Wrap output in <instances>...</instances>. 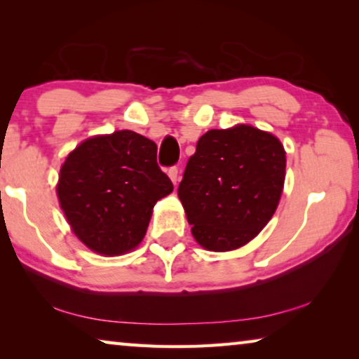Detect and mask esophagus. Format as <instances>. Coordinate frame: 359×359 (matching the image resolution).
Segmentation results:
<instances>
[{
	"label": "esophagus",
	"instance_id": "esophagus-1",
	"mask_svg": "<svg viewBox=\"0 0 359 359\" xmlns=\"http://www.w3.org/2000/svg\"><path fill=\"white\" fill-rule=\"evenodd\" d=\"M168 175H169V179L172 180V184L177 185V180H179V169H177V168H169V169H168Z\"/></svg>",
	"mask_w": 359,
	"mask_h": 359
}]
</instances>
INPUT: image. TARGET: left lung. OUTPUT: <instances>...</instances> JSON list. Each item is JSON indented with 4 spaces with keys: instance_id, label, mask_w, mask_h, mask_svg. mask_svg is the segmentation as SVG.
Returning a JSON list of instances; mask_svg holds the SVG:
<instances>
[{
    "instance_id": "1",
    "label": "left lung",
    "mask_w": 359,
    "mask_h": 359,
    "mask_svg": "<svg viewBox=\"0 0 359 359\" xmlns=\"http://www.w3.org/2000/svg\"><path fill=\"white\" fill-rule=\"evenodd\" d=\"M287 151L277 136L239 123L199 137L179 185L194 241L231 252L257 238L280 201Z\"/></svg>"
}]
</instances>
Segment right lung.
I'll use <instances>...</instances> for the list:
<instances>
[{
  "instance_id": "right-lung-1",
  "label": "right lung",
  "mask_w": 359,
  "mask_h": 359,
  "mask_svg": "<svg viewBox=\"0 0 359 359\" xmlns=\"http://www.w3.org/2000/svg\"><path fill=\"white\" fill-rule=\"evenodd\" d=\"M172 190L156 165V144L130 130L85 139L65 158L57 184L71 231L102 257L135 250L156 201Z\"/></svg>"
}]
</instances>
